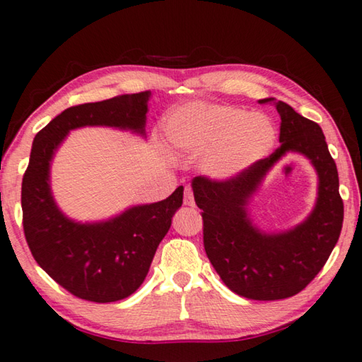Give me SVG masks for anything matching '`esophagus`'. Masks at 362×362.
<instances>
[{
    "label": "esophagus",
    "mask_w": 362,
    "mask_h": 362,
    "mask_svg": "<svg viewBox=\"0 0 362 362\" xmlns=\"http://www.w3.org/2000/svg\"><path fill=\"white\" fill-rule=\"evenodd\" d=\"M183 204H185V206H189V207L194 206L193 192H192V188H189V187L185 188V194H183Z\"/></svg>",
    "instance_id": "1"
}]
</instances>
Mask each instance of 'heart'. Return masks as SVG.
I'll use <instances>...</instances> for the list:
<instances>
[{"label":"heart","mask_w":362,"mask_h":362,"mask_svg":"<svg viewBox=\"0 0 362 362\" xmlns=\"http://www.w3.org/2000/svg\"><path fill=\"white\" fill-rule=\"evenodd\" d=\"M169 146L182 155H204V173L218 180L238 177L264 158L277 142V129L262 114L196 103L174 110L164 120Z\"/></svg>","instance_id":"obj_1"}]
</instances>
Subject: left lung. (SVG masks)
Masks as SVG:
<instances>
[{
    "mask_svg": "<svg viewBox=\"0 0 362 362\" xmlns=\"http://www.w3.org/2000/svg\"><path fill=\"white\" fill-rule=\"evenodd\" d=\"M271 103L280 115V147L238 177L210 180L194 177V201L202 210L204 248L229 290L255 300L298 294L317 277L336 247L344 221L336 161L320 124L284 101ZM290 151L310 159L319 175V196L308 218L281 233H266L249 218L246 206L264 177Z\"/></svg>",
    "mask_w": 362,
    "mask_h": 362,
    "instance_id": "left-lung-1",
    "label": "left lung"
}]
</instances>
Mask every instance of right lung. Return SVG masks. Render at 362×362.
<instances>
[{
    "mask_svg": "<svg viewBox=\"0 0 362 362\" xmlns=\"http://www.w3.org/2000/svg\"><path fill=\"white\" fill-rule=\"evenodd\" d=\"M148 100L150 91H141L69 107L33 141L22 182L25 238L37 264L85 300H122L142 285L182 206L183 187L160 202L133 206L109 220L81 223L58 209L50 188V164L72 129L109 127L144 137Z\"/></svg>",
    "mask_w": 362,
    "mask_h": 362,
    "instance_id": "1",
    "label": "right lung"
}]
</instances>
